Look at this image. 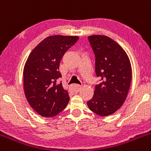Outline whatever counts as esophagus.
Here are the masks:
<instances>
[{"mask_svg": "<svg viewBox=\"0 0 151 151\" xmlns=\"http://www.w3.org/2000/svg\"><path fill=\"white\" fill-rule=\"evenodd\" d=\"M72 88L73 89L76 90V91H79L81 88V86H80V85H78V84H73L72 86Z\"/></svg>", "mask_w": 151, "mask_h": 151, "instance_id": "obj_1", "label": "esophagus"}]
</instances>
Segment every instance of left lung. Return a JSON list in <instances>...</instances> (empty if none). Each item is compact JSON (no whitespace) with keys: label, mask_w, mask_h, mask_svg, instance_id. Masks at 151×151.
<instances>
[{"label":"left lung","mask_w":151,"mask_h":151,"mask_svg":"<svg viewBox=\"0 0 151 151\" xmlns=\"http://www.w3.org/2000/svg\"><path fill=\"white\" fill-rule=\"evenodd\" d=\"M88 41L95 55V72L101 83L87 102L89 109L100 116L117 111L127 99L132 81L128 55L118 43L105 35H92Z\"/></svg>","instance_id":"1"}]
</instances>
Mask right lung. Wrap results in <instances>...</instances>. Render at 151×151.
<instances>
[{"mask_svg":"<svg viewBox=\"0 0 151 151\" xmlns=\"http://www.w3.org/2000/svg\"><path fill=\"white\" fill-rule=\"evenodd\" d=\"M78 36L52 35L38 43L29 54L23 70L24 90L29 105L40 116L53 117L63 111L70 97L59 71L65 53L78 40Z\"/></svg>","mask_w":151,"mask_h":151,"instance_id":"1","label":"right lung"}]
</instances>
